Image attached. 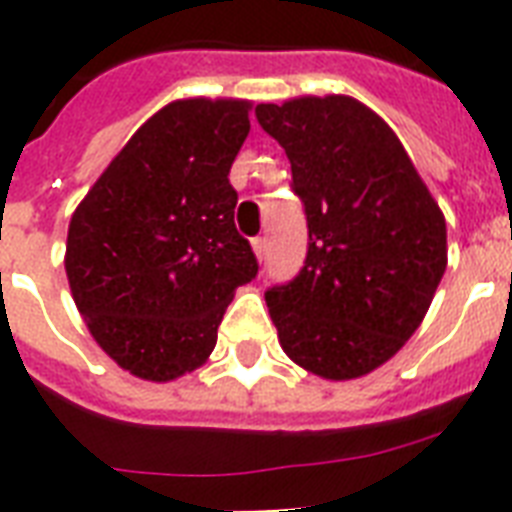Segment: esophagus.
<instances>
[{
    "mask_svg": "<svg viewBox=\"0 0 512 512\" xmlns=\"http://www.w3.org/2000/svg\"><path fill=\"white\" fill-rule=\"evenodd\" d=\"M252 252L257 255V260H263L265 252H268V239H265V236H257V239H252Z\"/></svg>",
    "mask_w": 512,
    "mask_h": 512,
    "instance_id": "34e87169",
    "label": "esophagus"
}]
</instances>
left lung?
<instances>
[{
    "instance_id": "obj_1",
    "label": "left lung",
    "mask_w": 512,
    "mask_h": 512,
    "mask_svg": "<svg viewBox=\"0 0 512 512\" xmlns=\"http://www.w3.org/2000/svg\"><path fill=\"white\" fill-rule=\"evenodd\" d=\"M292 164L308 257L265 292L279 342L324 380L364 377L425 319L446 271V220L396 132L348 95L260 103Z\"/></svg>"
}]
</instances>
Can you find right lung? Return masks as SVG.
I'll return each instance as SVG.
<instances>
[{
	"label": "right lung",
	"mask_w": 512,
	"mask_h": 512,
	"mask_svg": "<svg viewBox=\"0 0 512 512\" xmlns=\"http://www.w3.org/2000/svg\"><path fill=\"white\" fill-rule=\"evenodd\" d=\"M249 100H172L111 159L71 215L66 276L100 348L140 380L199 369L241 284L257 276L236 231L231 164Z\"/></svg>",
	"instance_id": "1"
}]
</instances>
